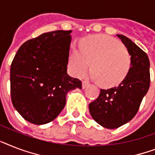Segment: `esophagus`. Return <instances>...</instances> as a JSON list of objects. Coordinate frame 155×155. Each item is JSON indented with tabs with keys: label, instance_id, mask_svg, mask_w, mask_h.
<instances>
[{
	"label": "esophagus",
	"instance_id": "obj_1",
	"mask_svg": "<svg viewBox=\"0 0 155 155\" xmlns=\"http://www.w3.org/2000/svg\"><path fill=\"white\" fill-rule=\"evenodd\" d=\"M87 86H88V83H87L86 81L82 82V87H83V89L86 88Z\"/></svg>",
	"mask_w": 155,
	"mask_h": 155
}]
</instances>
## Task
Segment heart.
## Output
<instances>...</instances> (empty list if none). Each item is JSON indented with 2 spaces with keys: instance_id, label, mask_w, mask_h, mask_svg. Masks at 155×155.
Returning a JSON list of instances; mask_svg holds the SVG:
<instances>
[{
  "instance_id": "heart-1",
  "label": "heart",
  "mask_w": 155,
  "mask_h": 155,
  "mask_svg": "<svg viewBox=\"0 0 155 155\" xmlns=\"http://www.w3.org/2000/svg\"><path fill=\"white\" fill-rule=\"evenodd\" d=\"M92 62L94 68L89 77L105 86L119 84L127 75L130 67V55L121 43L111 36H90L80 47L73 46L69 64L75 76H81Z\"/></svg>"
}]
</instances>
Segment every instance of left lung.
<instances>
[{
	"label": "left lung",
	"mask_w": 155,
	"mask_h": 155,
	"mask_svg": "<svg viewBox=\"0 0 155 155\" xmlns=\"http://www.w3.org/2000/svg\"><path fill=\"white\" fill-rule=\"evenodd\" d=\"M130 55V68L118 86L100 89L99 97L89 104V111L96 123L115 129L130 121L150 87V61L147 53L127 36L117 34Z\"/></svg>",
	"instance_id": "obj_1"
}]
</instances>
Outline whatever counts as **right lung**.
<instances>
[{
  "label": "right lung",
  "instance_id": "right-lung-1",
  "mask_svg": "<svg viewBox=\"0 0 155 155\" xmlns=\"http://www.w3.org/2000/svg\"><path fill=\"white\" fill-rule=\"evenodd\" d=\"M71 30L45 32L18 49L10 68L13 107L25 120L43 125L56 119L68 91L81 81L67 72Z\"/></svg>",
  "mask_w": 155,
  "mask_h": 155
}]
</instances>
